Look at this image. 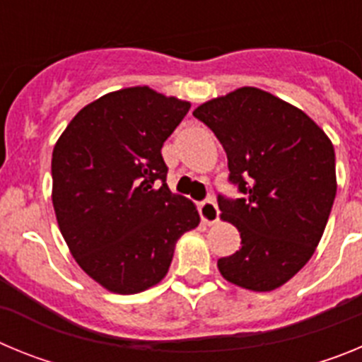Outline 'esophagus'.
<instances>
[{
	"instance_id": "esophagus-1",
	"label": "esophagus",
	"mask_w": 362,
	"mask_h": 362,
	"mask_svg": "<svg viewBox=\"0 0 362 362\" xmlns=\"http://www.w3.org/2000/svg\"><path fill=\"white\" fill-rule=\"evenodd\" d=\"M199 216L204 225H216L217 219H219V209H217L216 201H203L199 204Z\"/></svg>"
}]
</instances>
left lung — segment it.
I'll list each match as a JSON object with an SVG mask.
<instances>
[{
    "mask_svg": "<svg viewBox=\"0 0 362 362\" xmlns=\"http://www.w3.org/2000/svg\"><path fill=\"white\" fill-rule=\"evenodd\" d=\"M221 141L230 181L246 197L219 196L221 219L241 248L217 261L228 283L272 292L288 283L317 248L337 192L330 137L300 108L241 86L192 112Z\"/></svg>",
    "mask_w": 362,
    "mask_h": 362,
    "instance_id": "obj_1",
    "label": "left lung"
}]
</instances>
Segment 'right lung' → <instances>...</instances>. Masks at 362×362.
<instances>
[{
  "instance_id": "right-lung-1",
  "label": "right lung",
  "mask_w": 362,
  "mask_h": 362,
  "mask_svg": "<svg viewBox=\"0 0 362 362\" xmlns=\"http://www.w3.org/2000/svg\"><path fill=\"white\" fill-rule=\"evenodd\" d=\"M188 108L175 95L129 86L83 107L56 141L57 226L76 263L108 292L130 296L161 283L175 243L199 225L196 204L165 183L161 156Z\"/></svg>"
}]
</instances>
